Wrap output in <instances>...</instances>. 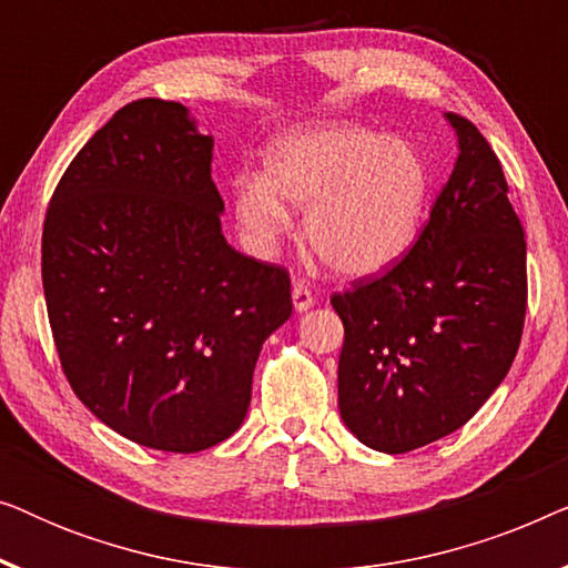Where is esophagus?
Here are the masks:
<instances>
[{
  "label": "esophagus",
  "instance_id": "1",
  "mask_svg": "<svg viewBox=\"0 0 568 568\" xmlns=\"http://www.w3.org/2000/svg\"><path fill=\"white\" fill-rule=\"evenodd\" d=\"M292 302H294V310H297V313H305V310H310V307L315 305V294L310 292L305 284H294Z\"/></svg>",
  "mask_w": 568,
  "mask_h": 568
}]
</instances>
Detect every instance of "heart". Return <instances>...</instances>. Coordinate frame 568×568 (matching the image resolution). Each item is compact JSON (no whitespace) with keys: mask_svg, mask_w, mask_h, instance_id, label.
<instances>
[{"mask_svg":"<svg viewBox=\"0 0 568 568\" xmlns=\"http://www.w3.org/2000/svg\"><path fill=\"white\" fill-rule=\"evenodd\" d=\"M429 196V168L403 139L346 123L292 129L268 144L263 175L232 183V206L247 243L271 251L305 209V240L336 274L367 276L416 240Z\"/></svg>","mask_w":568,"mask_h":568,"instance_id":"heart-1","label":"heart"}]
</instances>
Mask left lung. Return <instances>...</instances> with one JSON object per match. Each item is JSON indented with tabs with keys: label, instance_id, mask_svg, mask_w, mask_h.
I'll list each match as a JSON object with an SVG mask.
<instances>
[{
	"label": "left lung",
	"instance_id": "obj_1",
	"mask_svg": "<svg viewBox=\"0 0 568 568\" xmlns=\"http://www.w3.org/2000/svg\"><path fill=\"white\" fill-rule=\"evenodd\" d=\"M455 170L414 247L333 294L344 323L338 410L364 445L400 455L484 406L515 362L527 310V245L491 144L468 119Z\"/></svg>",
	"mask_w": 568,
	"mask_h": 568
}]
</instances>
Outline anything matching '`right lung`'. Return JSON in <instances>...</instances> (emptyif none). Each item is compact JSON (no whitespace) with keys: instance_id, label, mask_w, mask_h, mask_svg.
<instances>
[{"instance_id":"obj_1","label":"right lung","mask_w":568,"mask_h":568,"mask_svg":"<svg viewBox=\"0 0 568 568\" xmlns=\"http://www.w3.org/2000/svg\"><path fill=\"white\" fill-rule=\"evenodd\" d=\"M212 150L185 105L134 100L69 162L43 222L69 385L105 426L162 453L240 429L263 341L292 315L290 271L222 235Z\"/></svg>"}]
</instances>
